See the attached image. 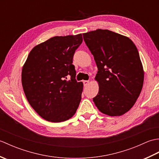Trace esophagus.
<instances>
[{
	"mask_svg": "<svg viewBox=\"0 0 159 159\" xmlns=\"http://www.w3.org/2000/svg\"><path fill=\"white\" fill-rule=\"evenodd\" d=\"M83 85L85 87L89 85V80H83Z\"/></svg>",
	"mask_w": 159,
	"mask_h": 159,
	"instance_id": "34e87169",
	"label": "esophagus"
}]
</instances>
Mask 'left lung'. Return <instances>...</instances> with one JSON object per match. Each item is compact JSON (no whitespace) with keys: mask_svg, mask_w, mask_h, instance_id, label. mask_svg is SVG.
<instances>
[{"mask_svg":"<svg viewBox=\"0 0 159 159\" xmlns=\"http://www.w3.org/2000/svg\"><path fill=\"white\" fill-rule=\"evenodd\" d=\"M94 57L99 91L93 101L109 116H120L133 107L142 89L144 71L136 46L126 36L107 29L83 33Z\"/></svg>","mask_w":159,"mask_h":159,"instance_id":"obj_1","label":"left lung"}]
</instances>
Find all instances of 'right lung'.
<instances>
[{
    "label": "right lung",
    "instance_id": "add662e5",
    "mask_svg": "<svg viewBox=\"0 0 159 159\" xmlns=\"http://www.w3.org/2000/svg\"><path fill=\"white\" fill-rule=\"evenodd\" d=\"M82 34L55 36L35 46L22 67V85L29 103L43 119L61 122L72 117L83 83L75 79L72 59ZM70 76V79L67 77Z\"/></svg>",
    "mask_w": 159,
    "mask_h": 159
}]
</instances>
